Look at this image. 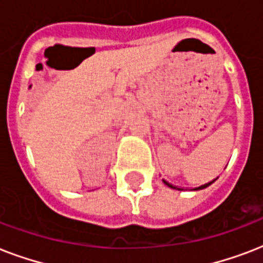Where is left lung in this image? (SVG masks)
<instances>
[{
  "instance_id": "1",
  "label": "left lung",
  "mask_w": 263,
  "mask_h": 263,
  "mask_svg": "<svg viewBox=\"0 0 263 263\" xmlns=\"http://www.w3.org/2000/svg\"><path fill=\"white\" fill-rule=\"evenodd\" d=\"M213 181H214V180H213ZM213 181H210V183H206V184H203V185H200V187L195 188V190H202V188H206V187H209V185H210V184H212ZM164 183L166 184V185H168V187H171V188H175V190H181V188H177V187H175V185H172V184H171V183H168V181H166V180H164Z\"/></svg>"
}]
</instances>
